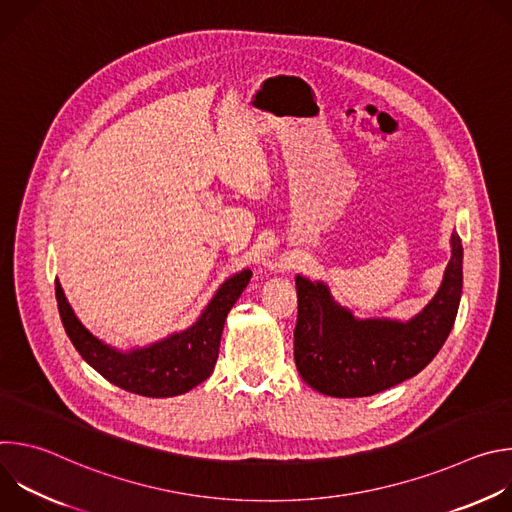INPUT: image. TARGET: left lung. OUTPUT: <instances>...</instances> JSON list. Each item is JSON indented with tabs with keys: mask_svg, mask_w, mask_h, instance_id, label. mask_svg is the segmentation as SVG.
Wrapping results in <instances>:
<instances>
[{
	"mask_svg": "<svg viewBox=\"0 0 512 512\" xmlns=\"http://www.w3.org/2000/svg\"><path fill=\"white\" fill-rule=\"evenodd\" d=\"M450 243L440 289L407 322L358 320L332 300L326 283L296 275L294 358L300 377L322 395L369 397L423 371L450 336L462 298L464 249L456 231Z\"/></svg>",
	"mask_w": 512,
	"mask_h": 512,
	"instance_id": "left-lung-1",
	"label": "left lung"
}]
</instances>
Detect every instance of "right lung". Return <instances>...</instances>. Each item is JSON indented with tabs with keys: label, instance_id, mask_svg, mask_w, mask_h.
I'll list each match as a JSON object with an SVG mask.
<instances>
[{
	"label": "right lung",
	"instance_id": "right-lung-1",
	"mask_svg": "<svg viewBox=\"0 0 512 512\" xmlns=\"http://www.w3.org/2000/svg\"><path fill=\"white\" fill-rule=\"evenodd\" d=\"M251 275L249 269H243L229 277L190 328L133 350H117L93 336L72 312L58 279L56 302L72 346L101 377L135 395L174 397L188 393L214 371L227 314Z\"/></svg>",
	"mask_w": 512,
	"mask_h": 512
}]
</instances>
